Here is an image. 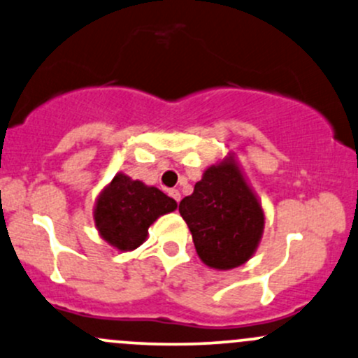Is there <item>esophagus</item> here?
<instances>
[{"label":"esophagus","instance_id":"34e87169","mask_svg":"<svg viewBox=\"0 0 358 358\" xmlns=\"http://www.w3.org/2000/svg\"><path fill=\"white\" fill-rule=\"evenodd\" d=\"M170 196H171V199L175 200L176 203H178V202H180V199H182V195H180V192H178V190H170Z\"/></svg>","mask_w":358,"mask_h":358}]
</instances>
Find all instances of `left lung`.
Instances as JSON below:
<instances>
[{
	"instance_id": "8db88e82",
	"label": "left lung",
	"mask_w": 358,
	"mask_h": 358,
	"mask_svg": "<svg viewBox=\"0 0 358 358\" xmlns=\"http://www.w3.org/2000/svg\"><path fill=\"white\" fill-rule=\"evenodd\" d=\"M178 210L190 229L196 254L215 269L244 264L264 227L261 205L231 159L208 168Z\"/></svg>"
}]
</instances>
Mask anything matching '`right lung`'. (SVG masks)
Instances as JSON below:
<instances>
[{
	"mask_svg": "<svg viewBox=\"0 0 358 358\" xmlns=\"http://www.w3.org/2000/svg\"><path fill=\"white\" fill-rule=\"evenodd\" d=\"M175 208V200L158 188L116 175L101 193L94 219L101 236L110 245L119 250H133L145 242L150 225Z\"/></svg>",
	"mask_w": 358,
	"mask_h": 358,
	"instance_id": "obj_1",
	"label": "right lung"
}]
</instances>
